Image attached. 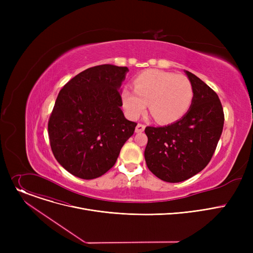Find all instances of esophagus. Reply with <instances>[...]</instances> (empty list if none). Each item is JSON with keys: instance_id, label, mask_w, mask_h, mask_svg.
<instances>
[{"instance_id": "34e87169", "label": "esophagus", "mask_w": 253, "mask_h": 253, "mask_svg": "<svg viewBox=\"0 0 253 253\" xmlns=\"http://www.w3.org/2000/svg\"><path fill=\"white\" fill-rule=\"evenodd\" d=\"M144 128H145V125L138 123L135 127V132H137V133H140V132H142L144 130Z\"/></svg>"}]
</instances>
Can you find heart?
<instances>
[{
    "instance_id": "obj_1",
    "label": "heart",
    "mask_w": 253,
    "mask_h": 253,
    "mask_svg": "<svg viewBox=\"0 0 253 253\" xmlns=\"http://www.w3.org/2000/svg\"><path fill=\"white\" fill-rule=\"evenodd\" d=\"M134 91L122 90V102L127 116L137 119L149 109L156 121L171 124L180 120L190 110L194 88L190 80L180 75L158 70L139 74L133 81Z\"/></svg>"
}]
</instances>
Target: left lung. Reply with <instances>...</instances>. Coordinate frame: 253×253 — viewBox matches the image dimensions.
Instances as JSON below:
<instances>
[{"label":"left lung","instance_id":"1","mask_svg":"<svg viewBox=\"0 0 253 253\" xmlns=\"http://www.w3.org/2000/svg\"><path fill=\"white\" fill-rule=\"evenodd\" d=\"M185 74L194 88L188 113L173 124L144 130L147 166L167 182L187 180L203 170L215 152L223 128V109L216 93L194 74Z\"/></svg>","mask_w":253,"mask_h":253}]
</instances>
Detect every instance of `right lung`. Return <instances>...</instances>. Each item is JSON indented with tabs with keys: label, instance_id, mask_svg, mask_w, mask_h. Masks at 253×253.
Wrapping results in <instances>:
<instances>
[{
	"label": "right lung",
	"instance_id": "obj_1",
	"mask_svg": "<svg viewBox=\"0 0 253 253\" xmlns=\"http://www.w3.org/2000/svg\"><path fill=\"white\" fill-rule=\"evenodd\" d=\"M128 68L101 64L78 74L59 91L48 122L57 162L73 175L93 179L116 163L135 122L121 110L120 87Z\"/></svg>",
	"mask_w": 253,
	"mask_h": 253
}]
</instances>
